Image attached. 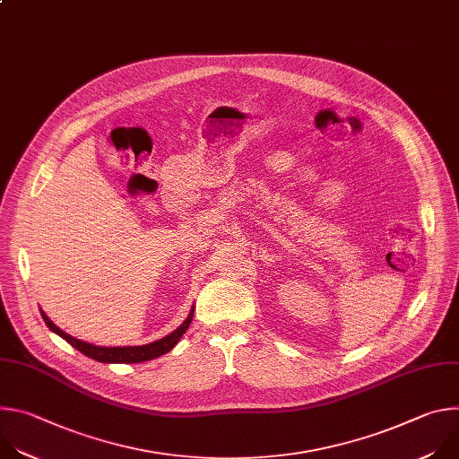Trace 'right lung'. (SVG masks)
<instances>
[{
	"label": "right lung",
	"instance_id": "1",
	"mask_svg": "<svg viewBox=\"0 0 459 459\" xmlns=\"http://www.w3.org/2000/svg\"><path fill=\"white\" fill-rule=\"evenodd\" d=\"M41 316H43V321L47 323V326L52 333L61 336L65 342L71 343L82 354H85V356H89V358H92L100 363H142V361H149V359H154L158 356H163V354H167L169 351H172L176 347V343L181 340V336L188 329V325H190L192 316H194V307L190 308L186 319L178 326L176 331H172L170 334H167L165 338H161L158 342H152L149 345H138V347H100V345H92V343L76 340L67 333H63L59 326H56L48 319V316L43 310H41Z\"/></svg>",
	"mask_w": 459,
	"mask_h": 459
}]
</instances>
